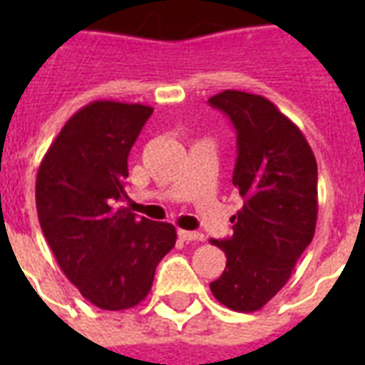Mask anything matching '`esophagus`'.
<instances>
[{
	"mask_svg": "<svg viewBox=\"0 0 365 365\" xmlns=\"http://www.w3.org/2000/svg\"><path fill=\"white\" fill-rule=\"evenodd\" d=\"M178 235H180V238L185 240V242H201V240H203V235H201V232H193V230H180Z\"/></svg>",
	"mask_w": 365,
	"mask_h": 365,
	"instance_id": "obj_1",
	"label": "esophagus"
}]
</instances>
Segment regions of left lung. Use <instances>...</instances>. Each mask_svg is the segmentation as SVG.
<instances>
[{"mask_svg": "<svg viewBox=\"0 0 365 365\" xmlns=\"http://www.w3.org/2000/svg\"><path fill=\"white\" fill-rule=\"evenodd\" d=\"M237 130L232 185L245 205L230 217L232 237L211 238L227 268L211 282L215 299L254 313L291 277L317 227V160L299 127L269 99L225 90L209 99Z\"/></svg>", "mask_w": 365, "mask_h": 365, "instance_id": "left-lung-1", "label": "left lung"}]
</instances>
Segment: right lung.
Returning a JSON list of instances; mask_svg holds the SVG:
<instances>
[{"label": "right lung", "mask_w": 365, "mask_h": 365, "mask_svg": "<svg viewBox=\"0 0 365 365\" xmlns=\"http://www.w3.org/2000/svg\"><path fill=\"white\" fill-rule=\"evenodd\" d=\"M150 115L148 105L91 101L66 120L36 174L44 238L64 275L103 311L144 301L178 238L174 225L120 205L128 152Z\"/></svg>", "instance_id": "right-lung-1"}]
</instances>
